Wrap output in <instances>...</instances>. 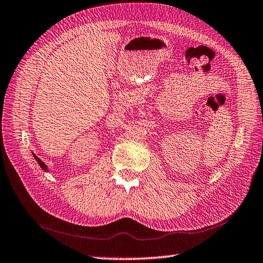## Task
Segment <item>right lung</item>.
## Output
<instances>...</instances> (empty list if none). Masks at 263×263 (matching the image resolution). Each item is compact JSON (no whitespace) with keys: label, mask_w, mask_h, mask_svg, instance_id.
<instances>
[{"label":"right lung","mask_w":263,"mask_h":263,"mask_svg":"<svg viewBox=\"0 0 263 263\" xmlns=\"http://www.w3.org/2000/svg\"><path fill=\"white\" fill-rule=\"evenodd\" d=\"M33 156H34V158H35V161L37 162V164H39V165L41 166V168H42L43 171H46V172H47V171H48V166H47L46 164H44V163L41 161V159H40L39 157H36V156L34 155V154H33Z\"/></svg>","instance_id":"right-lung-1"}]
</instances>
